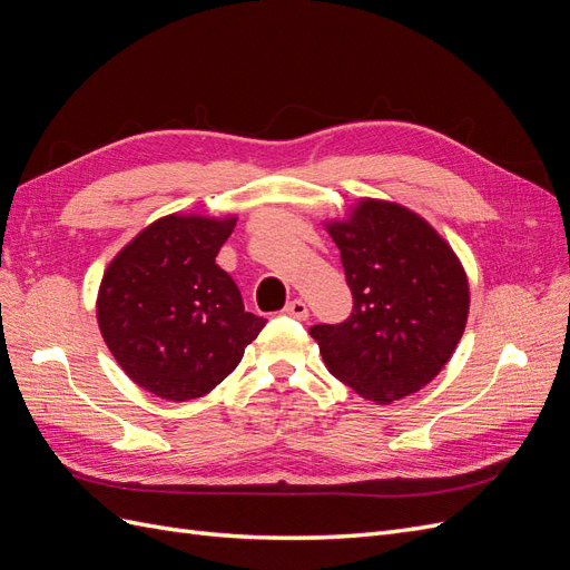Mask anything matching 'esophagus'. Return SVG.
Segmentation results:
<instances>
[{"instance_id": "34e87169", "label": "esophagus", "mask_w": 570, "mask_h": 570, "mask_svg": "<svg viewBox=\"0 0 570 570\" xmlns=\"http://www.w3.org/2000/svg\"><path fill=\"white\" fill-rule=\"evenodd\" d=\"M283 312L287 314V316H292V318H297V321H306L308 318V308H306V304L302 302V299H292Z\"/></svg>"}]
</instances>
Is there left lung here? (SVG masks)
<instances>
[{
	"label": "left lung",
	"instance_id": "left-lung-1",
	"mask_svg": "<svg viewBox=\"0 0 570 570\" xmlns=\"http://www.w3.org/2000/svg\"><path fill=\"white\" fill-rule=\"evenodd\" d=\"M352 289V316L308 327L327 371L366 400L419 392L452 358L469 318V281L438 230L406 206L361 199L327 223Z\"/></svg>",
	"mask_w": 570,
	"mask_h": 570
}]
</instances>
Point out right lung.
Returning a JSON list of instances; mask_svg holds the SVG:
<instances>
[{"mask_svg": "<svg viewBox=\"0 0 570 570\" xmlns=\"http://www.w3.org/2000/svg\"><path fill=\"white\" fill-rule=\"evenodd\" d=\"M233 228L235 216H164L101 278V337L130 381L161 400L212 392L266 325L245 312L235 281L216 264Z\"/></svg>", "mask_w": 570, "mask_h": 570, "instance_id": "add662e5", "label": "right lung"}]
</instances>
